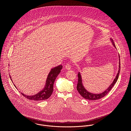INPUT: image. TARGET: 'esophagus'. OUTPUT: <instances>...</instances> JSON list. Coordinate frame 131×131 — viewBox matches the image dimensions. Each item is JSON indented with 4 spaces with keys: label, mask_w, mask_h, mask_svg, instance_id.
Masks as SVG:
<instances>
[{
    "label": "esophagus",
    "mask_w": 131,
    "mask_h": 131,
    "mask_svg": "<svg viewBox=\"0 0 131 131\" xmlns=\"http://www.w3.org/2000/svg\"><path fill=\"white\" fill-rule=\"evenodd\" d=\"M65 68H66V69H67V70H70V69H71V65H70L69 64H67L65 65Z\"/></svg>",
    "instance_id": "esophagus-1"
}]
</instances>
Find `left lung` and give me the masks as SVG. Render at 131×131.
Wrapping results in <instances>:
<instances>
[{"label":"left lung","instance_id":"1","mask_svg":"<svg viewBox=\"0 0 131 131\" xmlns=\"http://www.w3.org/2000/svg\"><path fill=\"white\" fill-rule=\"evenodd\" d=\"M110 40L112 45L114 46V47L115 48H116L113 41L111 39H110ZM118 57H119V66H118L119 68H118V72L116 74V76L115 78V79H114L112 83L109 86V87L106 90H105L104 92H103L102 93H93L90 92L89 91H88L85 88V87H84V86L83 85L82 75H81V73L80 72H79L78 74V83L77 84V90L79 92V93L80 94V95L83 97H84L85 99L89 100H92V101L93 100H97L102 99V97H104L106 95H107L108 93V92L111 90V89L112 88L113 86L115 85V84L117 82L118 77H119V72H120V70H121V62H120L119 55H118Z\"/></svg>","mask_w":131,"mask_h":131}]
</instances>
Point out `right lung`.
<instances>
[{"instance_id":"obj_1","label":"right lung","mask_w":131,"mask_h":131,"mask_svg":"<svg viewBox=\"0 0 131 131\" xmlns=\"http://www.w3.org/2000/svg\"><path fill=\"white\" fill-rule=\"evenodd\" d=\"M63 66L61 65L56 67H54L50 70V72H49L47 75L44 87L42 90L40 91L37 94L32 95H27L21 92V94L29 100L40 101L48 99L51 96L53 92L54 82L56 80V79L57 78L59 74L60 73L61 70ZM9 77L12 83H13L11 77L10 75ZM14 86H15V85ZM15 87L16 88V86Z\"/></svg>"}]
</instances>
